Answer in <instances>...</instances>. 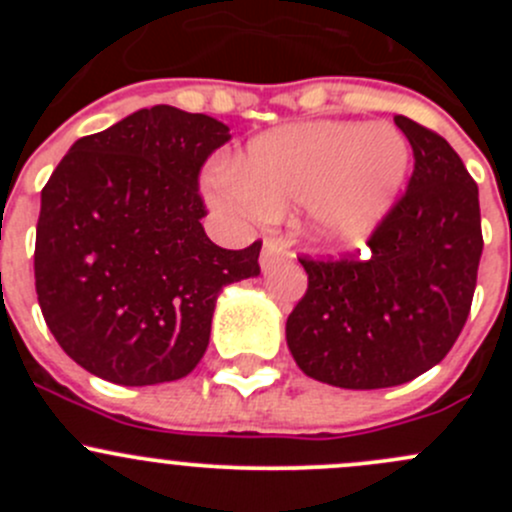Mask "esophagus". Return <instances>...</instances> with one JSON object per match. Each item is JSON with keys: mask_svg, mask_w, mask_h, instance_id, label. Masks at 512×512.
I'll list each match as a JSON object with an SVG mask.
<instances>
[{"mask_svg": "<svg viewBox=\"0 0 512 512\" xmlns=\"http://www.w3.org/2000/svg\"><path fill=\"white\" fill-rule=\"evenodd\" d=\"M287 250H289V242H287V240H282V237H267L265 245H262V255H260L262 267H265L267 262L272 260V257L285 255Z\"/></svg>", "mask_w": 512, "mask_h": 512, "instance_id": "1", "label": "esophagus"}]
</instances>
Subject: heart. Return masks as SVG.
Here are the masks:
<instances>
[{
    "mask_svg": "<svg viewBox=\"0 0 512 512\" xmlns=\"http://www.w3.org/2000/svg\"><path fill=\"white\" fill-rule=\"evenodd\" d=\"M409 163V143L386 123H294L255 138L232 178L210 185V198L270 218L304 205L314 240L352 245L391 213Z\"/></svg>",
    "mask_w": 512,
    "mask_h": 512,
    "instance_id": "b5f03b06",
    "label": "heart"
}]
</instances>
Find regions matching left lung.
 I'll return each instance as SVG.
<instances>
[{
  "mask_svg": "<svg viewBox=\"0 0 512 512\" xmlns=\"http://www.w3.org/2000/svg\"><path fill=\"white\" fill-rule=\"evenodd\" d=\"M414 151L409 188L361 257H299L307 292L287 317L299 369L339 389L416 379L456 344L483 252L478 185L431 128L394 116Z\"/></svg>",
  "mask_w": 512,
  "mask_h": 512,
  "instance_id": "1",
  "label": "left lung"
}]
</instances>
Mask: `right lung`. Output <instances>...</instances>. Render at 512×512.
Masks as SVG:
<instances>
[{
    "label": "right lung",
    "mask_w": 512,
    "mask_h": 512,
    "mask_svg": "<svg viewBox=\"0 0 512 512\" xmlns=\"http://www.w3.org/2000/svg\"><path fill=\"white\" fill-rule=\"evenodd\" d=\"M230 128L205 113L141 108L84 136L41 190L34 280L59 347L98 379L188 376L210 342L220 289L260 275V247L205 235V160Z\"/></svg>",
    "instance_id": "obj_1"
}]
</instances>
